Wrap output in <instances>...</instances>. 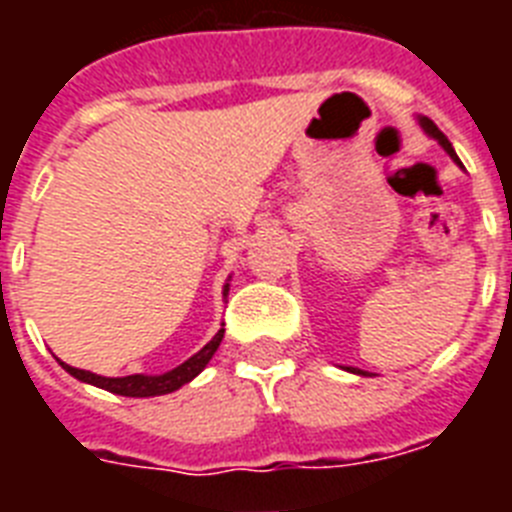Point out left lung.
<instances>
[{
  "label": "left lung",
  "instance_id": "left-lung-1",
  "mask_svg": "<svg viewBox=\"0 0 512 512\" xmlns=\"http://www.w3.org/2000/svg\"><path fill=\"white\" fill-rule=\"evenodd\" d=\"M422 127H425V130H428L430 135H433V138H438V143H441V146H444L446 151H449V154H452V159H454V162H460V159H457V154H454L452 143H449V140H446L444 135H441V132H438V127H436V124L430 122V119H422Z\"/></svg>",
  "mask_w": 512,
  "mask_h": 512
}]
</instances>
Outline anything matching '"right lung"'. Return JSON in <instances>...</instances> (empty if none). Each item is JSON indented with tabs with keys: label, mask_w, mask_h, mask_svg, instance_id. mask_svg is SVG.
Returning a JSON list of instances; mask_svg holds the SVG:
<instances>
[{
	"label": "right lung",
	"mask_w": 512,
	"mask_h": 512,
	"mask_svg": "<svg viewBox=\"0 0 512 512\" xmlns=\"http://www.w3.org/2000/svg\"><path fill=\"white\" fill-rule=\"evenodd\" d=\"M225 329H220L212 340L204 345V348L191 356L185 364H180L177 369L167 374H156V377H146V374H130V377H100V374L84 372V369H76V366H68L60 361V366L66 369L68 374H74L76 380L90 382V385H98L103 390H111L116 396H132V398H146V396H164V393H172L185 382H191L196 374L209 364V358L215 356V350L220 348V340H223Z\"/></svg>",
	"instance_id": "add662e5"
}]
</instances>
